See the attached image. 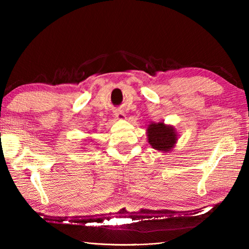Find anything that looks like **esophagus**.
<instances>
[{
  "label": "esophagus",
  "mask_w": 249,
  "mask_h": 249,
  "mask_svg": "<svg viewBox=\"0 0 249 249\" xmlns=\"http://www.w3.org/2000/svg\"><path fill=\"white\" fill-rule=\"evenodd\" d=\"M114 118L116 120H125L126 119V115L122 110H115L114 111Z\"/></svg>",
  "instance_id": "34e87169"
}]
</instances>
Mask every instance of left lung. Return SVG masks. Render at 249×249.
<instances>
[{
	"label": "left lung",
	"mask_w": 249,
	"mask_h": 249,
	"mask_svg": "<svg viewBox=\"0 0 249 249\" xmlns=\"http://www.w3.org/2000/svg\"><path fill=\"white\" fill-rule=\"evenodd\" d=\"M147 142L150 145L162 153L170 152L176 146L178 135L172 125H167L163 122H151L146 127Z\"/></svg>",
	"instance_id": "left-lung-1"
}]
</instances>
